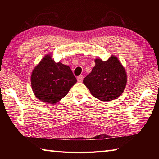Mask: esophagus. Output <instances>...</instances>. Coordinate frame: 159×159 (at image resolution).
<instances>
[{
  "label": "esophagus",
  "mask_w": 159,
  "mask_h": 159,
  "mask_svg": "<svg viewBox=\"0 0 159 159\" xmlns=\"http://www.w3.org/2000/svg\"><path fill=\"white\" fill-rule=\"evenodd\" d=\"M84 77L82 75H79L78 77V81H79V82H81V81H82L83 80H84Z\"/></svg>",
  "instance_id": "obj_1"
}]
</instances>
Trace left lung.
<instances>
[{
    "instance_id": "left-lung-1",
    "label": "left lung",
    "mask_w": 159,
    "mask_h": 159,
    "mask_svg": "<svg viewBox=\"0 0 159 159\" xmlns=\"http://www.w3.org/2000/svg\"><path fill=\"white\" fill-rule=\"evenodd\" d=\"M95 62V66L84 78V84L91 93L101 101L117 99L127 84L126 72L123 66L114 56L105 61L96 59Z\"/></svg>"
}]
</instances>
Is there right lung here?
Listing matches in <instances>:
<instances>
[{"mask_svg":"<svg viewBox=\"0 0 159 159\" xmlns=\"http://www.w3.org/2000/svg\"><path fill=\"white\" fill-rule=\"evenodd\" d=\"M76 82L70 67L60 62L56 63L50 55L41 60L31 75L32 88L36 97L51 104L65 97Z\"/></svg>","mask_w":159,"mask_h":159,"instance_id":"obj_1","label":"right lung"}]
</instances>
